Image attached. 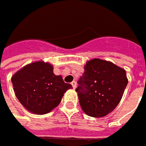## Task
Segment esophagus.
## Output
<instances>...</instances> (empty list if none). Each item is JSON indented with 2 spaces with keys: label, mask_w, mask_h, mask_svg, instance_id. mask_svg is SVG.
<instances>
[{
  "label": "esophagus",
  "mask_w": 146,
  "mask_h": 146,
  "mask_svg": "<svg viewBox=\"0 0 146 146\" xmlns=\"http://www.w3.org/2000/svg\"><path fill=\"white\" fill-rule=\"evenodd\" d=\"M71 86H72V87H73L74 89L76 88V81L73 80V81L71 82Z\"/></svg>",
  "instance_id": "esophagus-1"
}]
</instances>
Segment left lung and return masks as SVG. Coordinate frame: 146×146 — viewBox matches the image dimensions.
Here are the masks:
<instances>
[{
	"instance_id": "1",
	"label": "left lung",
	"mask_w": 146,
	"mask_h": 146,
	"mask_svg": "<svg viewBox=\"0 0 146 146\" xmlns=\"http://www.w3.org/2000/svg\"><path fill=\"white\" fill-rule=\"evenodd\" d=\"M127 84L124 69L110 61L93 59L87 61L76 91L81 108L88 115L102 117L118 106Z\"/></svg>"
}]
</instances>
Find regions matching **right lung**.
Segmentation results:
<instances>
[{
	"instance_id": "add662e5",
	"label": "right lung",
	"mask_w": 146,
	"mask_h": 146,
	"mask_svg": "<svg viewBox=\"0 0 146 146\" xmlns=\"http://www.w3.org/2000/svg\"><path fill=\"white\" fill-rule=\"evenodd\" d=\"M11 82L21 104L37 115L51 111L60 104L64 93L72 88L53 73L50 64L43 61L26 66L12 76Z\"/></svg>"
}]
</instances>
